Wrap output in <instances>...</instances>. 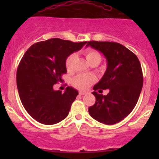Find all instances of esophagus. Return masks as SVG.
Wrapping results in <instances>:
<instances>
[{"instance_id":"34e87169","label":"esophagus","mask_w":159,"mask_h":159,"mask_svg":"<svg viewBox=\"0 0 159 159\" xmlns=\"http://www.w3.org/2000/svg\"><path fill=\"white\" fill-rule=\"evenodd\" d=\"M86 93L85 92H82V91H80L79 92V95H85Z\"/></svg>"}]
</instances>
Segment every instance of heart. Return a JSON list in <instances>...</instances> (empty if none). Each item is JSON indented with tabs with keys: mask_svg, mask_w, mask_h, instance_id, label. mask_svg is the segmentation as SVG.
Wrapping results in <instances>:
<instances>
[{
	"mask_svg": "<svg viewBox=\"0 0 159 159\" xmlns=\"http://www.w3.org/2000/svg\"><path fill=\"white\" fill-rule=\"evenodd\" d=\"M84 55L86 59L89 62L90 64H92L93 63H99L101 62L102 57L101 54L99 52L93 48H88L84 52ZM75 57V54H71L67 57L65 61L66 68L68 71L71 70L72 68V64L73 61ZM95 81V78L90 75H85V74H80L75 76L72 80V84L75 87L79 90H87L90 87V86Z\"/></svg>",
	"mask_w": 159,
	"mask_h": 159,
	"instance_id": "1",
	"label": "heart"
}]
</instances>
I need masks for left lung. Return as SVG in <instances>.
<instances>
[{
	"instance_id": "obj_1",
	"label": "left lung",
	"mask_w": 159,
	"mask_h": 159,
	"mask_svg": "<svg viewBox=\"0 0 159 159\" xmlns=\"http://www.w3.org/2000/svg\"><path fill=\"white\" fill-rule=\"evenodd\" d=\"M89 45L102 53L107 62L105 75L93 87L96 102L89 114L100 123L113 125L126 117L138 102L143 82L141 66L138 57L120 43L90 41ZM100 89H109V93L103 96L95 92Z\"/></svg>"
}]
</instances>
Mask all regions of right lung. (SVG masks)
<instances>
[{
    "label": "right lung",
    "mask_w": 159,
    "mask_h": 159,
    "mask_svg": "<svg viewBox=\"0 0 159 159\" xmlns=\"http://www.w3.org/2000/svg\"><path fill=\"white\" fill-rule=\"evenodd\" d=\"M86 43L53 38L35 43L24 54L16 73L18 91L25 110L39 123L53 125L68 116L78 92L71 87L64 93L54 90V85L66 73L67 57Z\"/></svg>",
    "instance_id": "obj_1"
}]
</instances>
